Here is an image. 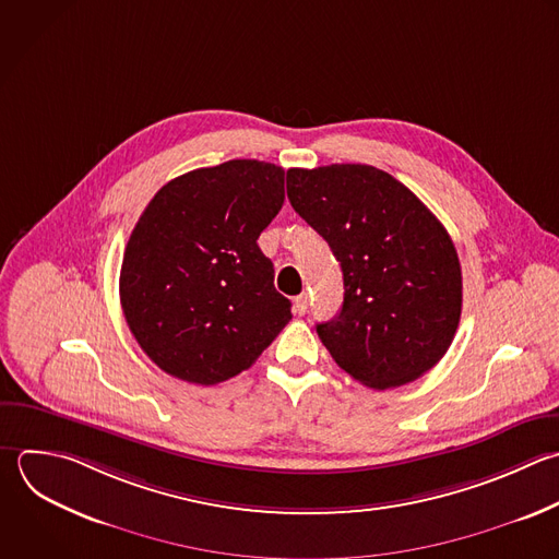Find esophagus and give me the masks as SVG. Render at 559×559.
<instances>
[{
    "label": "esophagus",
    "mask_w": 559,
    "mask_h": 559,
    "mask_svg": "<svg viewBox=\"0 0 559 559\" xmlns=\"http://www.w3.org/2000/svg\"><path fill=\"white\" fill-rule=\"evenodd\" d=\"M293 306H295V312L297 314H306L308 312V295H299L293 299Z\"/></svg>",
    "instance_id": "34e87169"
}]
</instances>
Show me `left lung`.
I'll list each match as a JSON object with an SVG mask.
<instances>
[{
  "label": "left lung",
  "instance_id": "obj_1",
  "mask_svg": "<svg viewBox=\"0 0 559 559\" xmlns=\"http://www.w3.org/2000/svg\"><path fill=\"white\" fill-rule=\"evenodd\" d=\"M286 188L341 262V312L317 325L336 365L380 391L432 369L461 319V264L445 227L404 183L365 164L290 168Z\"/></svg>",
  "mask_w": 559,
  "mask_h": 559
}]
</instances>
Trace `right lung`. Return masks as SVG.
<instances>
[{"mask_svg":"<svg viewBox=\"0 0 559 559\" xmlns=\"http://www.w3.org/2000/svg\"><path fill=\"white\" fill-rule=\"evenodd\" d=\"M284 205V168L231 159L168 181L124 249L120 301L146 356L192 384L249 369L290 321L258 238Z\"/></svg>","mask_w":559,"mask_h":559,"instance_id":"obj_1","label":"right lung"}]
</instances>
